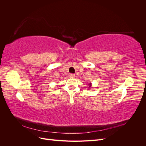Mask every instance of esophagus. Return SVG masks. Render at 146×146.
Returning <instances> with one entry per match:
<instances>
[{
	"label": "esophagus",
	"mask_w": 146,
	"mask_h": 146,
	"mask_svg": "<svg viewBox=\"0 0 146 146\" xmlns=\"http://www.w3.org/2000/svg\"><path fill=\"white\" fill-rule=\"evenodd\" d=\"M69 77L70 78H74L75 77V74H70Z\"/></svg>",
	"instance_id": "obj_1"
}]
</instances>
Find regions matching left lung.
Returning a JSON list of instances; mask_svg holds the SVG:
<instances>
[{
  "label": "left lung",
  "mask_w": 146,
  "mask_h": 146,
  "mask_svg": "<svg viewBox=\"0 0 146 146\" xmlns=\"http://www.w3.org/2000/svg\"><path fill=\"white\" fill-rule=\"evenodd\" d=\"M89 85V88H90L91 86V84H89V85Z\"/></svg>",
  "instance_id": "obj_1"
}]
</instances>
